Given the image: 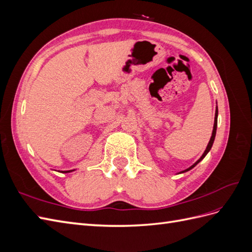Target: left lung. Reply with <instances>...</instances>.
<instances>
[{"mask_svg": "<svg viewBox=\"0 0 252 252\" xmlns=\"http://www.w3.org/2000/svg\"><path fill=\"white\" fill-rule=\"evenodd\" d=\"M217 126H218V106H217V110H216V116H215V124H213V130H212V134H211V138H210V141H209V143H208V145H207V147H206V149H205V151H204V154L202 155V157L197 159V161L192 165V166H190L189 168H187V169H185V170H183L182 171V173L183 172H186V171H188V170H190V169H192L193 167L196 165V164H199L202 159L206 157V155L208 154L209 152V150L211 149V147H212V144H213V142H215V138H216V133H217Z\"/></svg>", "mask_w": 252, "mask_h": 252, "instance_id": "1", "label": "left lung"}]
</instances>
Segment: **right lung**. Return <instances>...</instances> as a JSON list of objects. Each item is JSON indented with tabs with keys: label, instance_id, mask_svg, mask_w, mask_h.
<instances>
[{
	"label": "right lung",
	"instance_id": "right-lung-1",
	"mask_svg": "<svg viewBox=\"0 0 252 252\" xmlns=\"http://www.w3.org/2000/svg\"><path fill=\"white\" fill-rule=\"evenodd\" d=\"M71 171H73V170H67V171H62V172H65V173H67V172H71Z\"/></svg>",
	"mask_w": 252,
	"mask_h": 252
}]
</instances>
